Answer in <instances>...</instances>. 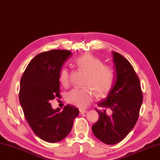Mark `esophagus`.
<instances>
[{
  "label": "esophagus",
  "instance_id": "34e87169",
  "mask_svg": "<svg viewBox=\"0 0 160 160\" xmlns=\"http://www.w3.org/2000/svg\"><path fill=\"white\" fill-rule=\"evenodd\" d=\"M87 112V110L85 109H80V112L81 114H82V113H85Z\"/></svg>",
  "mask_w": 160,
  "mask_h": 160
}]
</instances>
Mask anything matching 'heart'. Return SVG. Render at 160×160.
<instances>
[{
    "label": "heart",
    "instance_id": "obj_1",
    "mask_svg": "<svg viewBox=\"0 0 160 160\" xmlns=\"http://www.w3.org/2000/svg\"><path fill=\"white\" fill-rule=\"evenodd\" d=\"M75 63L80 68L88 72L85 80V87L72 89L66 96L68 103L79 108H85L92 101L94 91L98 97L108 94L114 81V72L108 66L90 54H85L75 59ZM59 80L64 87L71 83V75L68 69H63Z\"/></svg>",
    "mask_w": 160,
    "mask_h": 160
}]
</instances>
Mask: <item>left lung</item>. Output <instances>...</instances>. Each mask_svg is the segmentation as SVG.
<instances>
[{
    "mask_svg": "<svg viewBox=\"0 0 160 160\" xmlns=\"http://www.w3.org/2000/svg\"><path fill=\"white\" fill-rule=\"evenodd\" d=\"M115 69L112 88L105 99L98 102L103 110L92 127L94 136L103 143L114 145L128 135L138 120L143 93L138 75L122 55L112 52ZM109 112L108 113L107 110Z\"/></svg>",
    "mask_w": 160,
    "mask_h": 160,
    "instance_id": "1",
    "label": "left lung"
}]
</instances>
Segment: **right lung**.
<instances>
[{"label": "right lung", "mask_w": 160, "mask_h": 160, "mask_svg": "<svg viewBox=\"0 0 160 160\" xmlns=\"http://www.w3.org/2000/svg\"><path fill=\"white\" fill-rule=\"evenodd\" d=\"M72 54L53 50L36 55L25 69L20 82L19 102L31 128L42 140L57 143L71 131L79 110L66 105L53 109L50 101L60 97L61 68Z\"/></svg>", "instance_id": "1"}]
</instances>
